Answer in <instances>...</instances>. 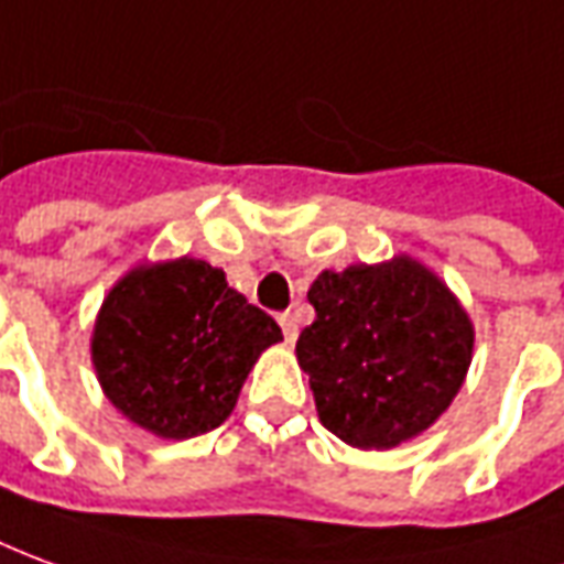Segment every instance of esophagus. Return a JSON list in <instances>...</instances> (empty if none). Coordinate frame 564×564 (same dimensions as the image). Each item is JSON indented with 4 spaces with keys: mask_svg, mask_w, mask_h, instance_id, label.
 Masks as SVG:
<instances>
[{
    "mask_svg": "<svg viewBox=\"0 0 564 564\" xmlns=\"http://www.w3.org/2000/svg\"><path fill=\"white\" fill-rule=\"evenodd\" d=\"M278 323H281V329H283V338L293 345L295 338H299V321H295V314L293 311H283L281 317H278Z\"/></svg>",
    "mask_w": 564,
    "mask_h": 564,
    "instance_id": "1",
    "label": "esophagus"
}]
</instances>
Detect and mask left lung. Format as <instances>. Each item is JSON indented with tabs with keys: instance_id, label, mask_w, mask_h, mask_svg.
Here are the masks:
<instances>
[{
	"instance_id": "left-lung-1",
	"label": "left lung",
	"mask_w": 564,
	"mask_h": 564,
	"mask_svg": "<svg viewBox=\"0 0 564 564\" xmlns=\"http://www.w3.org/2000/svg\"><path fill=\"white\" fill-rule=\"evenodd\" d=\"M308 302L317 317L295 357L326 431L348 446L391 448L446 412L470 366L474 326L424 265L323 271Z\"/></svg>"
}]
</instances>
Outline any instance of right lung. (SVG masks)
<instances>
[{"mask_svg": "<svg viewBox=\"0 0 564 564\" xmlns=\"http://www.w3.org/2000/svg\"><path fill=\"white\" fill-rule=\"evenodd\" d=\"M281 338L223 271L186 256L131 271L106 295L90 354L116 409L164 440H188L231 415L256 357Z\"/></svg>", "mask_w": 564, "mask_h": 564, "instance_id": "add662e5", "label": "right lung"}]
</instances>
